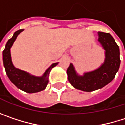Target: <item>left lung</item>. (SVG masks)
<instances>
[{
  "instance_id": "obj_1",
  "label": "left lung",
  "mask_w": 125,
  "mask_h": 125,
  "mask_svg": "<svg viewBox=\"0 0 125 125\" xmlns=\"http://www.w3.org/2000/svg\"><path fill=\"white\" fill-rule=\"evenodd\" d=\"M98 41L106 51L104 63L96 70L77 74L72 63L67 69L68 80L74 87L86 92L102 88L112 81L120 65L119 48L109 33L98 32Z\"/></svg>"
}]
</instances>
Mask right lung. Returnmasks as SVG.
<instances>
[{"label":"right lung","mask_w":125,"mask_h":125,"mask_svg":"<svg viewBox=\"0 0 125 125\" xmlns=\"http://www.w3.org/2000/svg\"><path fill=\"white\" fill-rule=\"evenodd\" d=\"M23 30H17L13 34L12 38L8 40L5 49L3 51V65L6 69V74L9 78V80L12 82V83H13L18 88L21 89L23 91H25L29 93H36L43 90L46 87L48 83V77L50 71L51 70L52 68L56 66L58 64V63H53L45 71L43 76L40 77L30 75L24 71L15 68L11 62L10 49L18 35L20 32H21Z\"/></svg>","instance_id":"add662e5"}]
</instances>
